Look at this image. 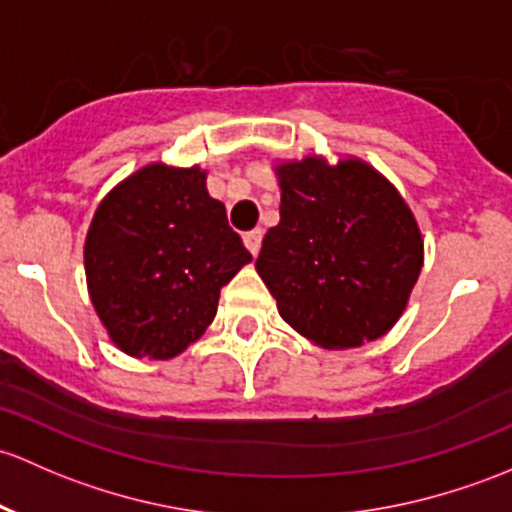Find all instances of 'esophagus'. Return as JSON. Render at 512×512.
I'll return each mask as SVG.
<instances>
[{
	"instance_id": "esophagus-1",
	"label": "esophagus",
	"mask_w": 512,
	"mask_h": 512,
	"mask_svg": "<svg viewBox=\"0 0 512 512\" xmlns=\"http://www.w3.org/2000/svg\"><path fill=\"white\" fill-rule=\"evenodd\" d=\"M242 242H245V247L252 252V255H257V252H260V245H262V230L260 228L247 230V233L242 235Z\"/></svg>"
}]
</instances>
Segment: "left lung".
<instances>
[{
	"instance_id": "obj_1",
	"label": "left lung",
	"mask_w": 512,
	"mask_h": 512,
	"mask_svg": "<svg viewBox=\"0 0 512 512\" xmlns=\"http://www.w3.org/2000/svg\"><path fill=\"white\" fill-rule=\"evenodd\" d=\"M279 223L255 267L279 314L324 348L375 341L400 319L422 272L410 208L363 161L309 157L277 169Z\"/></svg>"
}]
</instances>
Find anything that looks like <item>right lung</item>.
<instances>
[{"label":"right lung","mask_w":512,"mask_h":512,"mask_svg":"<svg viewBox=\"0 0 512 512\" xmlns=\"http://www.w3.org/2000/svg\"><path fill=\"white\" fill-rule=\"evenodd\" d=\"M252 260L206 174L149 164L107 193L85 240L90 299L129 355L174 358L215 319L220 289Z\"/></svg>","instance_id":"obj_1"}]
</instances>
